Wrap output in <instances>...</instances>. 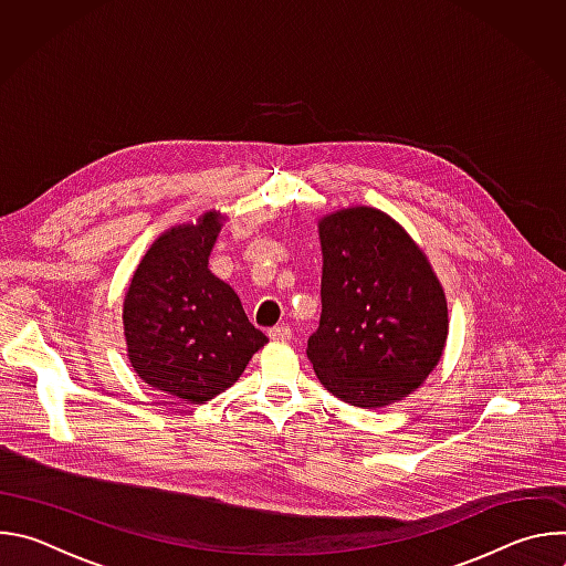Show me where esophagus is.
I'll return each mask as SVG.
<instances>
[{"label":"esophagus","mask_w":566,"mask_h":566,"mask_svg":"<svg viewBox=\"0 0 566 566\" xmlns=\"http://www.w3.org/2000/svg\"><path fill=\"white\" fill-rule=\"evenodd\" d=\"M269 338L275 340V343H286V340H291V329L289 327H273L269 332Z\"/></svg>","instance_id":"1"}]
</instances>
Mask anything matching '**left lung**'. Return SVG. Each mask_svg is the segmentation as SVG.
<instances>
[{
    "instance_id": "1",
    "label": "left lung",
    "mask_w": 566,
    "mask_h": 566,
    "mask_svg": "<svg viewBox=\"0 0 566 566\" xmlns=\"http://www.w3.org/2000/svg\"><path fill=\"white\" fill-rule=\"evenodd\" d=\"M322 315L306 356L334 396L385 408L412 394L441 360L448 302L417 241L382 210L322 217Z\"/></svg>"
}]
</instances>
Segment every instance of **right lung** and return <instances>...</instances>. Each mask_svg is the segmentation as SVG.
I'll list each match as a JSON object with an SVG mask.
<instances>
[{"instance_id":"right-lung-1","label":"right lung","mask_w":566,"mask_h":566,"mask_svg":"<svg viewBox=\"0 0 566 566\" xmlns=\"http://www.w3.org/2000/svg\"><path fill=\"white\" fill-rule=\"evenodd\" d=\"M221 221L212 210L197 223L160 234L134 271L123 302L134 371L149 387L195 406L237 382L269 343L237 293L208 269Z\"/></svg>"}]
</instances>
